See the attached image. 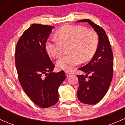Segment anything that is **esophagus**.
Here are the masks:
<instances>
[{
	"label": "esophagus",
	"mask_w": 125,
	"mask_h": 125,
	"mask_svg": "<svg viewBox=\"0 0 125 125\" xmlns=\"http://www.w3.org/2000/svg\"><path fill=\"white\" fill-rule=\"evenodd\" d=\"M65 74H66V77H70L71 74L69 71H65Z\"/></svg>",
	"instance_id": "34e87169"
}]
</instances>
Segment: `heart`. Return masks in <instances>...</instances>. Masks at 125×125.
<instances>
[{
  "label": "heart",
  "mask_w": 125,
  "mask_h": 125,
  "mask_svg": "<svg viewBox=\"0 0 125 125\" xmlns=\"http://www.w3.org/2000/svg\"><path fill=\"white\" fill-rule=\"evenodd\" d=\"M68 45L70 54L56 62L59 70L70 71L82 61L91 60L97 50L99 37L94 30L85 26L66 25L57 31L55 37L46 40L45 48L49 55L57 58L62 53L63 46Z\"/></svg>",
  "instance_id": "heart-1"
}]
</instances>
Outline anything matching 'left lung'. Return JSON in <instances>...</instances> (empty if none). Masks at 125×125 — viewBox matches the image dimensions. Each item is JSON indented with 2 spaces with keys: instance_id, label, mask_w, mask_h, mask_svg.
<instances>
[{
  "instance_id": "1",
  "label": "left lung",
  "mask_w": 125,
  "mask_h": 125,
  "mask_svg": "<svg viewBox=\"0 0 125 125\" xmlns=\"http://www.w3.org/2000/svg\"><path fill=\"white\" fill-rule=\"evenodd\" d=\"M77 22L89 23L99 37V45L95 54L88 64L79 68L86 74L77 75L79 83L78 99L85 104H94L103 99L111 83L113 54L108 36L102 28L89 19ZM88 74L90 75L88 78Z\"/></svg>"
}]
</instances>
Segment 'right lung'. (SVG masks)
<instances>
[{"mask_svg":"<svg viewBox=\"0 0 125 125\" xmlns=\"http://www.w3.org/2000/svg\"><path fill=\"white\" fill-rule=\"evenodd\" d=\"M54 27L32 24L24 31L16 49L20 83L29 98L43 108L52 106L58 102V89L66 79L63 71L52 73L54 65L45 48Z\"/></svg>","mask_w":125,"mask_h":125,"instance_id":"right-lung-1","label":"right lung"}]
</instances>
